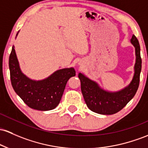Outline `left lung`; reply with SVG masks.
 <instances>
[{
  "label": "left lung",
  "mask_w": 148,
  "mask_h": 148,
  "mask_svg": "<svg viewBox=\"0 0 148 148\" xmlns=\"http://www.w3.org/2000/svg\"><path fill=\"white\" fill-rule=\"evenodd\" d=\"M131 43L136 50V63L134 75L129 86L116 92L103 90L96 82L79 73L81 89L87 107L95 113L100 114H113L122 110L134 97L139 86L140 74L142 67L140 48L137 38L133 35Z\"/></svg>",
  "instance_id": "1"
}]
</instances>
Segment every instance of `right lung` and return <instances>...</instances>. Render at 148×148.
I'll return each instance as SVG.
<instances>
[{
    "label": "right lung",
    "instance_id": "1",
    "mask_svg": "<svg viewBox=\"0 0 148 148\" xmlns=\"http://www.w3.org/2000/svg\"><path fill=\"white\" fill-rule=\"evenodd\" d=\"M14 47L10 55L9 68L14 91L29 108L40 111L56 108L60 102L67 81L76 75L74 68L57 70L43 80H32L21 71Z\"/></svg>",
    "mask_w": 148,
    "mask_h": 148
}]
</instances>
